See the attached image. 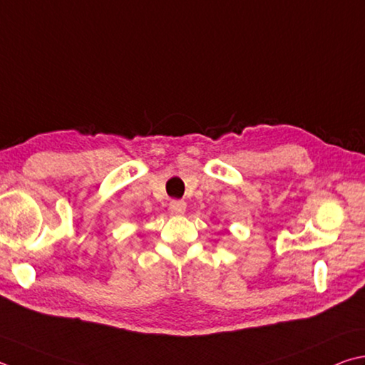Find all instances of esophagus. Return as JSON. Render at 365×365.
Masks as SVG:
<instances>
[{
  "label": "esophagus",
  "mask_w": 365,
  "mask_h": 365,
  "mask_svg": "<svg viewBox=\"0 0 365 365\" xmlns=\"http://www.w3.org/2000/svg\"><path fill=\"white\" fill-rule=\"evenodd\" d=\"M169 209H170V212H172V214H174V215H183L185 210H187V202L175 200V201H172V202L169 204Z\"/></svg>",
  "instance_id": "obj_1"
}]
</instances>
